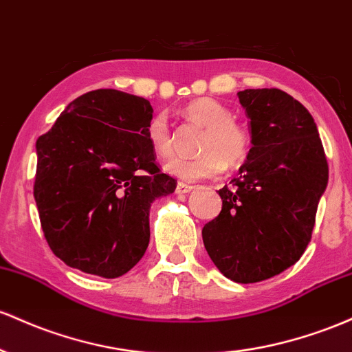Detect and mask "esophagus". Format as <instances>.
Returning <instances> with one entry per match:
<instances>
[{
  "mask_svg": "<svg viewBox=\"0 0 352 352\" xmlns=\"http://www.w3.org/2000/svg\"><path fill=\"white\" fill-rule=\"evenodd\" d=\"M189 191H192V186H189V184H184V183H177L176 186L177 195H188Z\"/></svg>",
  "mask_w": 352,
  "mask_h": 352,
  "instance_id": "esophagus-1",
  "label": "esophagus"
}]
</instances>
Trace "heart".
Listing matches in <instances>:
<instances>
[{
	"instance_id": "1",
	"label": "heart",
	"mask_w": 352,
	"mask_h": 352,
	"mask_svg": "<svg viewBox=\"0 0 352 352\" xmlns=\"http://www.w3.org/2000/svg\"><path fill=\"white\" fill-rule=\"evenodd\" d=\"M183 116L191 123L204 128L195 157H173L164 164L168 175L183 183L214 177L224 171V166L236 168L246 161L251 149V134L234 121V114L226 104L214 98H197L188 102ZM146 136L157 156H169L173 153V136L163 114H156L146 128Z\"/></svg>"
}]
</instances>
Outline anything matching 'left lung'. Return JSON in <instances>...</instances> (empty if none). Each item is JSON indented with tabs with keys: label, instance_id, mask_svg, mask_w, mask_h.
<instances>
[{
	"label": "left lung",
	"instance_id": "8db88e82",
	"mask_svg": "<svg viewBox=\"0 0 352 352\" xmlns=\"http://www.w3.org/2000/svg\"><path fill=\"white\" fill-rule=\"evenodd\" d=\"M251 149L232 188L219 189L223 208L203 228L216 267L234 283H259L302 256L311 241L329 169L313 116L276 88L244 89Z\"/></svg>",
	"mask_w": 352,
	"mask_h": 352
}]
</instances>
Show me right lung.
I'll return each instance as SVG.
<instances>
[{"mask_svg": "<svg viewBox=\"0 0 352 352\" xmlns=\"http://www.w3.org/2000/svg\"><path fill=\"white\" fill-rule=\"evenodd\" d=\"M148 100L96 89L71 101L36 141L34 201L51 251L65 264L120 278L149 244V208L176 189L146 136Z\"/></svg>", "mask_w": 352, "mask_h": 352, "instance_id": "add662e5", "label": "right lung"}]
</instances>
